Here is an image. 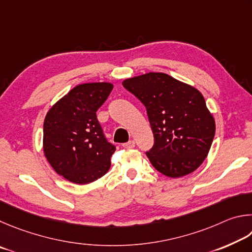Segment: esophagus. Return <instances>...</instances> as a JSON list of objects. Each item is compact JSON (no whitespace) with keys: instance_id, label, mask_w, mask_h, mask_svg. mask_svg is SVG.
<instances>
[{"instance_id":"1","label":"esophagus","mask_w":252,"mask_h":252,"mask_svg":"<svg viewBox=\"0 0 252 252\" xmlns=\"http://www.w3.org/2000/svg\"><path fill=\"white\" fill-rule=\"evenodd\" d=\"M123 147L124 148H126V149H131V148H134L135 147V142L134 140H129V142H127V143H125L123 145Z\"/></svg>"}]
</instances>
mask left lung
Listing matches in <instances>:
<instances>
[{
    "label": "left lung",
    "instance_id": "obj_1",
    "mask_svg": "<svg viewBox=\"0 0 252 252\" xmlns=\"http://www.w3.org/2000/svg\"><path fill=\"white\" fill-rule=\"evenodd\" d=\"M123 86L146 107L154 134V146L146 152L152 165L171 178L195 171L208 155L216 131L201 93L164 73L125 79Z\"/></svg>",
    "mask_w": 252,
    "mask_h": 252
}]
</instances>
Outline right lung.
I'll return each mask as SVG.
<instances>
[{
	"mask_svg": "<svg viewBox=\"0 0 252 252\" xmlns=\"http://www.w3.org/2000/svg\"><path fill=\"white\" fill-rule=\"evenodd\" d=\"M113 85L88 83L74 87L48 113L43 127V148L57 174L74 184L95 182L107 173L115 145L105 137L96 112Z\"/></svg>",
	"mask_w": 252,
	"mask_h": 252,
	"instance_id": "add662e5",
	"label": "right lung"
}]
</instances>
